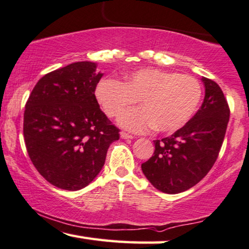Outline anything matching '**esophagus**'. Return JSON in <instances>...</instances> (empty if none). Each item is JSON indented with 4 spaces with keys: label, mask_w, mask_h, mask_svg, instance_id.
<instances>
[{
    "label": "esophagus",
    "mask_w": 249,
    "mask_h": 249,
    "mask_svg": "<svg viewBox=\"0 0 249 249\" xmlns=\"http://www.w3.org/2000/svg\"><path fill=\"white\" fill-rule=\"evenodd\" d=\"M120 137L122 139H132V138H134L131 135H129V134H127V132H124V131L120 132Z\"/></svg>",
    "instance_id": "obj_1"
}]
</instances>
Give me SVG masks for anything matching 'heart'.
Returning <instances> with one entry per match:
<instances>
[{"label":"heart","instance_id":"1","mask_svg":"<svg viewBox=\"0 0 249 249\" xmlns=\"http://www.w3.org/2000/svg\"><path fill=\"white\" fill-rule=\"evenodd\" d=\"M95 96L105 114L117 118L141 100L144 107L125 111L119 124L127 130L146 132L155 128L173 132L182 128L195 113L202 98L199 81L188 74L145 68L128 74L124 83L103 79Z\"/></svg>","mask_w":249,"mask_h":249}]
</instances>
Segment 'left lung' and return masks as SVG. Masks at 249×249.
Here are the masks:
<instances>
[{
    "instance_id": "left-lung-1",
    "label": "left lung",
    "mask_w": 249,
    "mask_h": 249,
    "mask_svg": "<svg viewBox=\"0 0 249 249\" xmlns=\"http://www.w3.org/2000/svg\"><path fill=\"white\" fill-rule=\"evenodd\" d=\"M205 97L196 114L175 134L154 141V154L142 164L146 178L156 189L178 194L205 177L222 146L230 110L215 81L203 77Z\"/></svg>"
}]
</instances>
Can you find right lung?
I'll return each instance as SVG.
<instances>
[{
	"instance_id": "right-lung-1",
	"label": "right lung",
	"mask_w": 249,
	"mask_h": 249,
	"mask_svg": "<svg viewBox=\"0 0 249 249\" xmlns=\"http://www.w3.org/2000/svg\"><path fill=\"white\" fill-rule=\"evenodd\" d=\"M103 73L96 63L74 62L40 78L23 113L27 152L40 175L57 188L79 190L103 168L119 139L98 105L95 89Z\"/></svg>"
}]
</instances>
